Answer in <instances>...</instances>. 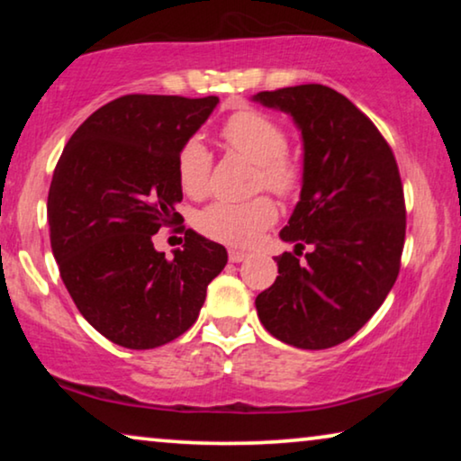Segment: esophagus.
I'll return each mask as SVG.
<instances>
[{"label": "esophagus", "instance_id": "obj_1", "mask_svg": "<svg viewBox=\"0 0 461 461\" xmlns=\"http://www.w3.org/2000/svg\"><path fill=\"white\" fill-rule=\"evenodd\" d=\"M245 258H248V254H245V251H239V249H229V260L230 262H243Z\"/></svg>", "mask_w": 461, "mask_h": 461}]
</instances>
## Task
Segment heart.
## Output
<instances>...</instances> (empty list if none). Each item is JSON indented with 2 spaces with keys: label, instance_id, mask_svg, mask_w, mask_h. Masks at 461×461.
<instances>
[{
  "label": "heart",
  "instance_id": "1",
  "mask_svg": "<svg viewBox=\"0 0 461 461\" xmlns=\"http://www.w3.org/2000/svg\"><path fill=\"white\" fill-rule=\"evenodd\" d=\"M226 147L254 161V188H268L287 199L302 185V166L287 153V131L275 117L258 109H241L220 128ZM178 182L188 197L201 199L210 191L212 157L199 138H188L176 159ZM276 220V207L267 194L241 203L218 201L197 216V229L213 241L248 248Z\"/></svg>",
  "mask_w": 461,
  "mask_h": 461
}]
</instances>
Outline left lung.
Listing matches in <instances>:
<instances>
[{
	"instance_id": "1",
	"label": "left lung",
	"mask_w": 461,
	"mask_h": 461,
	"mask_svg": "<svg viewBox=\"0 0 461 461\" xmlns=\"http://www.w3.org/2000/svg\"><path fill=\"white\" fill-rule=\"evenodd\" d=\"M254 100L289 113L304 140L300 201L281 230L295 249L275 258L279 276L258 294V317L295 348H331L374 317L399 276L407 226L399 166L374 122L331 87H281Z\"/></svg>"
}]
</instances>
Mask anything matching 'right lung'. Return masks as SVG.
<instances>
[{"label": "right lung", "instance_id": "obj_1", "mask_svg": "<svg viewBox=\"0 0 461 461\" xmlns=\"http://www.w3.org/2000/svg\"><path fill=\"white\" fill-rule=\"evenodd\" d=\"M216 104L218 96L115 98L75 130L56 163L48 222L60 279L87 323L123 348L182 336L229 260L176 212L178 150ZM163 225L185 232L172 261L152 245Z\"/></svg>", "mask_w": 461, "mask_h": 461}]
</instances>
